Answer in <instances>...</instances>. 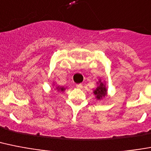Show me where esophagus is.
<instances>
[{
	"instance_id": "obj_1",
	"label": "esophagus",
	"mask_w": 151,
	"mask_h": 151,
	"mask_svg": "<svg viewBox=\"0 0 151 151\" xmlns=\"http://www.w3.org/2000/svg\"><path fill=\"white\" fill-rule=\"evenodd\" d=\"M76 87H77L78 88H79V89H81V88H83V85H82V84H78L76 85Z\"/></svg>"
}]
</instances>
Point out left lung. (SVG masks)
<instances>
[{"instance_id": "1", "label": "left lung", "mask_w": 151, "mask_h": 151, "mask_svg": "<svg viewBox=\"0 0 151 151\" xmlns=\"http://www.w3.org/2000/svg\"><path fill=\"white\" fill-rule=\"evenodd\" d=\"M99 84V85L95 88V90H94V94L96 96V99L100 100V99H103L104 97L106 95V93H107V89L105 88V84L102 83V82L100 81L99 83H98V84Z\"/></svg>"}]
</instances>
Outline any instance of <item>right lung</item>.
I'll list each match as a JSON object with an SVG mask.
<instances>
[{
    "label": "right lung",
    "instance_id": "1",
    "mask_svg": "<svg viewBox=\"0 0 151 151\" xmlns=\"http://www.w3.org/2000/svg\"><path fill=\"white\" fill-rule=\"evenodd\" d=\"M56 89L57 91H63L65 90V88H63V87H56Z\"/></svg>",
    "mask_w": 151,
    "mask_h": 151
}]
</instances>
